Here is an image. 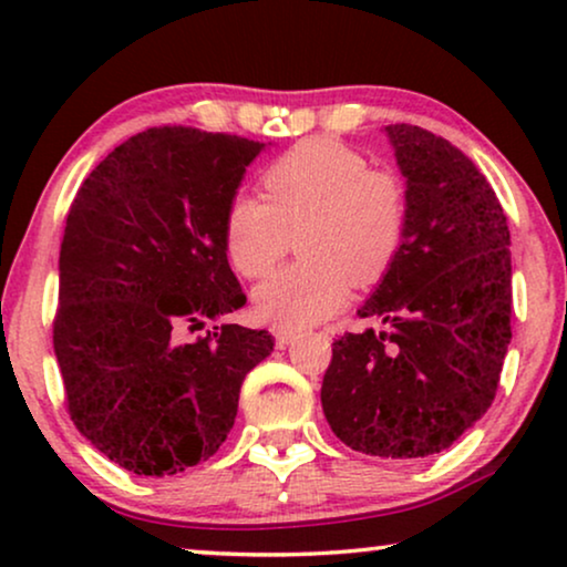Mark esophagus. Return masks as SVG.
<instances>
[{
    "mask_svg": "<svg viewBox=\"0 0 567 567\" xmlns=\"http://www.w3.org/2000/svg\"><path fill=\"white\" fill-rule=\"evenodd\" d=\"M274 338H276L278 346L286 348V346H291L293 340L299 338V332H297V330H289V328H276V330H274Z\"/></svg>",
    "mask_w": 567,
    "mask_h": 567,
    "instance_id": "obj_1",
    "label": "esophagus"
}]
</instances>
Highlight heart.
Segmentation results:
<instances>
[{
	"mask_svg": "<svg viewBox=\"0 0 567 567\" xmlns=\"http://www.w3.org/2000/svg\"><path fill=\"white\" fill-rule=\"evenodd\" d=\"M268 202L237 193L224 216V245L237 274L262 278L299 231L305 260L278 270L252 293L255 315L305 328L346 305L351 286L390 274L408 237V190L390 169L336 138H307L262 175Z\"/></svg>",
	"mask_w": 567,
	"mask_h": 567,
	"instance_id": "heart-1",
	"label": "heart"
}]
</instances>
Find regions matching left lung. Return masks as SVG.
<instances>
[{
    "label": "left lung",
    "instance_id": "left-lung-1",
    "mask_svg": "<svg viewBox=\"0 0 567 567\" xmlns=\"http://www.w3.org/2000/svg\"><path fill=\"white\" fill-rule=\"evenodd\" d=\"M408 190V237L332 343L322 410L346 446L417 460L487 413L511 343V231L467 154L421 126H384Z\"/></svg>",
    "mask_w": 567,
    "mask_h": 567
}]
</instances>
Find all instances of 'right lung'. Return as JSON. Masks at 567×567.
Returning <instances> with one entry per match:
<instances>
[{
  "label": "right lung",
  "mask_w": 567,
  "mask_h": 567,
  "mask_svg": "<svg viewBox=\"0 0 567 567\" xmlns=\"http://www.w3.org/2000/svg\"><path fill=\"white\" fill-rule=\"evenodd\" d=\"M266 144L162 126L131 136L87 175L59 255L53 351L76 431L136 475L206 462L235 425L268 330L206 320L245 307L224 216Z\"/></svg>",
  "instance_id": "1"
}]
</instances>
